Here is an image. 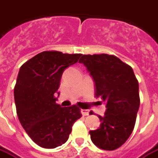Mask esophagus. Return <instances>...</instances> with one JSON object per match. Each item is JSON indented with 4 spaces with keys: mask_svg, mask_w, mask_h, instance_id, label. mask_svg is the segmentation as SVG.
Instances as JSON below:
<instances>
[{
    "mask_svg": "<svg viewBox=\"0 0 158 158\" xmlns=\"http://www.w3.org/2000/svg\"><path fill=\"white\" fill-rule=\"evenodd\" d=\"M80 113H81V114H82L83 116H87V115H89V111H88V110L81 109Z\"/></svg>",
    "mask_w": 158,
    "mask_h": 158,
    "instance_id": "esophagus-1",
    "label": "esophagus"
}]
</instances>
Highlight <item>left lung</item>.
<instances>
[{
    "mask_svg": "<svg viewBox=\"0 0 158 158\" xmlns=\"http://www.w3.org/2000/svg\"><path fill=\"white\" fill-rule=\"evenodd\" d=\"M95 84V96L106 102L101 125L89 131L90 139L100 149L116 150L132 133L139 107V83L132 68L115 56L83 55L79 59Z\"/></svg>",
    "mask_w": 158,
    "mask_h": 158,
    "instance_id": "left-lung-1",
    "label": "left lung"
}]
</instances>
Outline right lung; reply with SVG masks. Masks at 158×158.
Returning a JSON list of instances; mask_svg holds the SVG:
<instances>
[{"mask_svg": "<svg viewBox=\"0 0 158 158\" xmlns=\"http://www.w3.org/2000/svg\"><path fill=\"white\" fill-rule=\"evenodd\" d=\"M81 54L43 52L20 68L14 88L17 114L28 135L43 148L52 149L68 140L72 126L81 118L76 105L56 104L62 73Z\"/></svg>", "mask_w": 158, "mask_h": 158, "instance_id": "add662e5", "label": "right lung"}]
</instances>
